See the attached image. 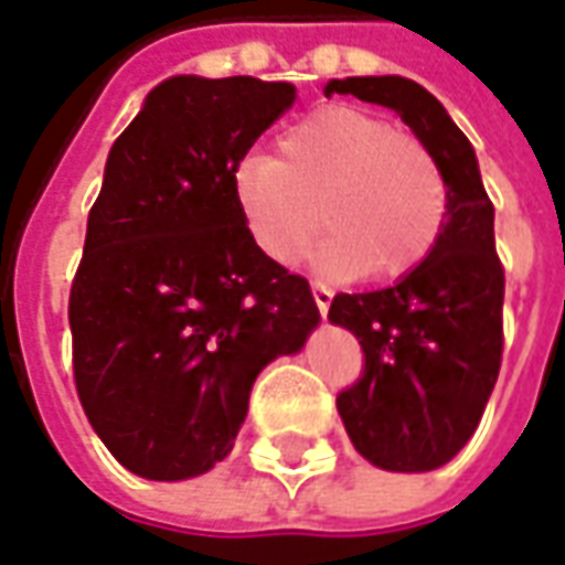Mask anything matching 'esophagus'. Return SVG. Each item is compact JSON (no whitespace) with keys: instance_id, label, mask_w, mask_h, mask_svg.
<instances>
[{"instance_id":"34e87169","label":"esophagus","mask_w":565,"mask_h":565,"mask_svg":"<svg viewBox=\"0 0 565 565\" xmlns=\"http://www.w3.org/2000/svg\"><path fill=\"white\" fill-rule=\"evenodd\" d=\"M310 289H313V301H317V307H320V313L326 317V313H329V305H332V289H329V286H322V282H313Z\"/></svg>"}]
</instances>
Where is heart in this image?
Here are the masks:
<instances>
[{
  "label": "heart",
  "instance_id": "obj_1",
  "mask_svg": "<svg viewBox=\"0 0 565 565\" xmlns=\"http://www.w3.org/2000/svg\"><path fill=\"white\" fill-rule=\"evenodd\" d=\"M233 202L267 258L291 264L320 227L317 264L338 276L396 279L422 264L446 221V181L418 138L348 104L310 113L276 157L233 166Z\"/></svg>",
  "mask_w": 565,
  "mask_h": 565
}]
</instances>
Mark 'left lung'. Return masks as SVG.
Wrapping results in <instances>:
<instances>
[{"instance_id":"left-lung-1","label":"left lung","mask_w":565,"mask_h":565,"mask_svg":"<svg viewBox=\"0 0 565 565\" xmlns=\"http://www.w3.org/2000/svg\"><path fill=\"white\" fill-rule=\"evenodd\" d=\"M353 95L399 113L446 181V221L430 255L391 289L334 295L329 320L356 334L363 375L338 394L350 443L375 468L422 473L465 449L483 418L504 350V267L477 153L437 97L403 76H350Z\"/></svg>"}]
</instances>
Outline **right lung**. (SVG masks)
<instances>
[{
    "label": "right lung",
    "instance_id": "1",
    "mask_svg": "<svg viewBox=\"0 0 565 565\" xmlns=\"http://www.w3.org/2000/svg\"><path fill=\"white\" fill-rule=\"evenodd\" d=\"M295 85L171 76L116 138L70 289L76 394L113 458L147 480L224 461L264 365L320 310L233 202V166Z\"/></svg>",
    "mask_w": 565,
    "mask_h": 565
}]
</instances>
